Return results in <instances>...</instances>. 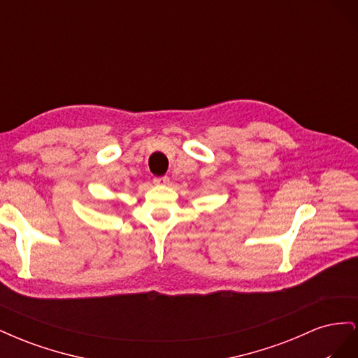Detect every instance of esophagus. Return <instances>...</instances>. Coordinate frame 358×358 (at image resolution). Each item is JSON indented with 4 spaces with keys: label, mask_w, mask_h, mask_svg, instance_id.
Here are the masks:
<instances>
[{
    "label": "esophagus",
    "mask_w": 358,
    "mask_h": 358,
    "mask_svg": "<svg viewBox=\"0 0 358 358\" xmlns=\"http://www.w3.org/2000/svg\"><path fill=\"white\" fill-rule=\"evenodd\" d=\"M169 182H170L169 176H157V178H154L155 185H167Z\"/></svg>",
    "instance_id": "obj_1"
}]
</instances>
